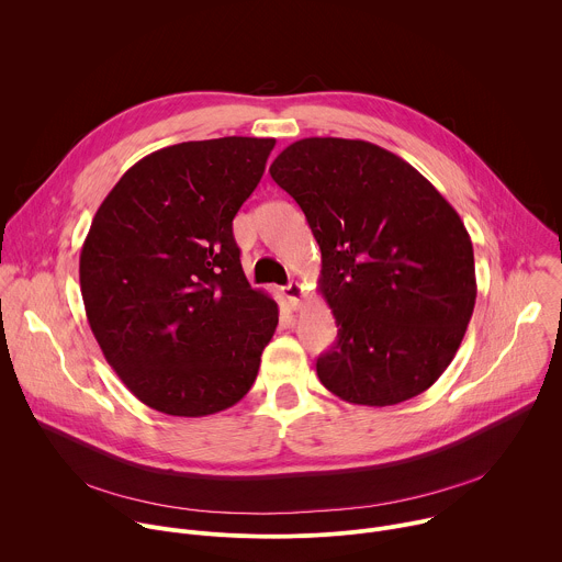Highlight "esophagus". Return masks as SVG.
I'll use <instances>...</instances> for the list:
<instances>
[{
	"label": "esophagus",
	"mask_w": 562,
	"mask_h": 562,
	"mask_svg": "<svg viewBox=\"0 0 562 562\" xmlns=\"http://www.w3.org/2000/svg\"><path fill=\"white\" fill-rule=\"evenodd\" d=\"M282 293L286 295L291 308H297V306H300V300H302V295H304V286H302L300 282H289V284L282 289Z\"/></svg>",
	"instance_id": "obj_1"
}]
</instances>
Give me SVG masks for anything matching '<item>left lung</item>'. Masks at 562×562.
Here are the masks:
<instances>
[{
    "label": "left lung",
    "mask_w": 562,
    "mask_h": 562,
    "mask_svg": "<svg viewBox=\"0 0 562 562\" xmlns=\"http://www.w3.org/2000/svg\"><path fill=\"white\" fill-rule=\"evenodd\" d=\"M269 173L323 254L317 284L338 340L315 362L319 382L367 407L427 391L475 304L473 247L456 209L403 157L362 139L304 137Z\"/></svg>",
    "instance_id": "left-lung-1"
}]
</instances>
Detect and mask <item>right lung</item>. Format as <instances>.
Wrapping results in <instances>:
<instances>
[{"label":"right lung","mask_w":562,"mask_h":562,"mask_svg":"<svg viewBox=\"0 0 562 562\" xmlns=\"http://www.w3.org/2000/svg\"><path fill=\"white\" fill-rule=\"evenodd\" d=\"M273 137L159 148L100 204L79 254L91 331L128 391L155 412L202 418L254 386L278 304L251 289L233 217Z\"/></svg>","instance_id":"obj_1"}]
</instances>
